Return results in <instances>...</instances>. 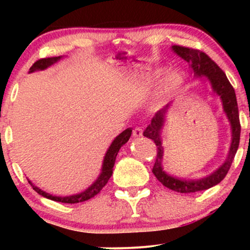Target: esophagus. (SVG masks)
Instances as JSON below:
<instances>
[{
	"label": "esophagus",
	"mask_w": 250,
	"mask_h": 250,
	"mask_svg": "<svg viewBox=\"0 0 250 250\" xmlns=\"http://www.w3.org/2000/svg\"><path fill=\"white\" fill-rule=\"evenodd\" d=\"M142 134H143V129L141 127H136L133 129V136L140 137V136H142Z\"/></svg>",
	"instance_id": "obj_1"
}]
</instances>
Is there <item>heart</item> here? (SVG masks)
<instances>
[{
  "mask_svg": "<svg viewBox=\"0 0 250 250\" xmlns=\"http://www.w3.org/2000/svg\"><path fill=\"white\" fill-rule=\"evenodd\" d=\"M182 84V76L179 71H173L167 76V79L163 82L161 91H160V97H168L169 95L176 91Z\"/></svg>",
  "mask_w": 250,
  "mask_h": 250,
  "instance_id": "obj_1",
  "label": "heart"
}]
</instances>
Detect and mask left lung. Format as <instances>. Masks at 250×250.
I'll use <instances>...</instances> for the list:
<instances>
[{
  "mask_svg": "<svg viewBox=\"0 0 250 250\" xmlns=\"http://www.w3.org/2000/svg\"><path fill=\"white\" fill-rule=\"evenodd\" d=\"M173 50L177 55L186 60L188 63H190L191 69L194 71V75L196 77L207 76L209 81L211 83L214 91L221 97L223 103V110L227 114V117L230 121L231 125V133H233V141H231L230 150H229L228 159L223 163L221 167L214 171L210 176L206 179L197 180V181H187V180H179L170 175L166 174L162 169V157H163V148L161 143V129L165 121L166 113H167L168 105L155 114L151 119L150 125L146 128L143 131V136L153 140L156 145V159L153 167V174L157 180L162 183L165 187H167L171 190L177 191V193H195V191H201L209 189L226 177L230 169L231 163L236 154L237 148L240 143V134H241V125H240V116H239V108H237L236 95L233 85L230 84L229 80L227 79L225 71H223L219 65L215 63L213 60L209 57L207 54L203 53L199 49H193V48L182 47V45H173Z\"/></svg>",
  "mask_w": 250,
  "mask_h": 250,
  "instance_id": "1",
  "label": "left lung"
}]
</instances>
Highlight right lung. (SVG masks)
I'll use <instances>...</instances> for the list:
<instances>
[{"label":"right lung","instance_id":"obj_1","mask_svg":"<svg viewBox=\"0 0 250 250\" xmlns=\"http://www.w3.org/2000/svg\"><path fill=\"white\" fill-rule=\"evenodd\" d=\"M60 59V56L57 57H44V59H40L34 63L33 65L30 67V73L31 71H35V70H42L45 69L47 67L55 63L57 60ZM131 135V129L128 128L125 129V131H122L119 136L114 140V142L111 143V146L109 147L107 154L104 156V161H103V168H102V173L100 175L99 179L96 180V182L94 183L91 187H89L87 190L83 191L81 194H77V195H73V196H67V197H57V196H53V195H49L45 191L41 190L35 186H33V183L28 180V182L33 186V189L39 193L42 196L47 197V199L56 201V202H62V203H79V202H84V201L90 200L91 197H94L95 195H97L100 191L102 190V188L107 185V182L110 179V176L113 175V168L114 165H115V160L117 156V153H119L120 148L122 147L125 143H127V141L129 140Z\"/></svg>","mask_w":250,"mask_h":250}]
</instances>
